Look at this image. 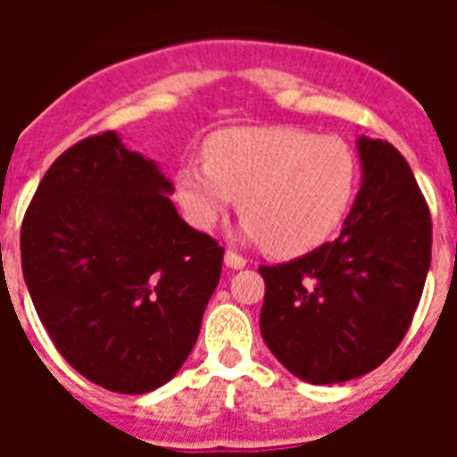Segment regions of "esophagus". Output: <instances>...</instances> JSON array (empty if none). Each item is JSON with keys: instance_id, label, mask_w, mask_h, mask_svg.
Wrapping results in <instances>:
<instances>
[{"instance_id": "34e87169", "label": "esophagus", "mask_w": 457, "mask_h": 457, "mask_svg": "<svg viewBox=\"0 0 457 457\" xmlns=\"http://www.w3.org/2000/svg\"><path fill=\"white\" fill-rule=\"evenodd\" d=\"M225 265L232 268V270H242L244 265H246V258L239 256L237 251H225Z\"/></svg>"}]
</instances>
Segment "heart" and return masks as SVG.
I'll return each instance as SVG.
<instances>
[{
    "label": "heart",
    "mask_w": 457,
    "mask_h": 457,
    "mask_svg": "<svg viewBox=\"0 0 457 457\" xmlns=\"http://www.w3.org/2000/svg\"><path fill=\"white\" fill-rule=\"evenodd\" d=\"M355 178L344 139L301 128H235L218 132L206 161L182 165L175 182L194 228H213L239 196L244 235L292 258L337 232L353 201Z\"/></svg>",
    "instance_id": "b5f03b06"
}]
</instances>
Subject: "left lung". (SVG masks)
Returning a JSON list of instances; mask_svg holds the SVG:
<instances>
[{"label": "left lung", "instance_id": "8db88e82", "mask_svg": "<svg viewBox=\"0 0 457 457\" xmlns=\"http://www.w3.org/2000/svg\"><path fill=\"white\" fill-rule=\"evenodd\" d=\"M362 185L341 235L282 265H261V334L292 375L348 382L403 341L432 263V215L398 149L358 139Z\"/></svg>", "mask_w": 457, "mask_h": 457}]
</instances>
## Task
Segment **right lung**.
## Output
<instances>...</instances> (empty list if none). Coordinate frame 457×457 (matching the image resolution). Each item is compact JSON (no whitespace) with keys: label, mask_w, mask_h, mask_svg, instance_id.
Wrapping results in <instances>:
<instances>
[{"label":"right lung","mask_w":457,"mask_h":457,"mask_svg":"<svg viewBox=\"0 0 457 457\" xmlns=\"http://www.w3.org/2000/svg\"><path fill=\"white\" fill-rule=\"evenodd\" d=\"M170 192L106 130L54 161L21 225L25 285L54 346L118 394L182 368L220 279L225 249L179 218Z\"/></svg>","instance_id":"right-lung-1"}]
</instances>
